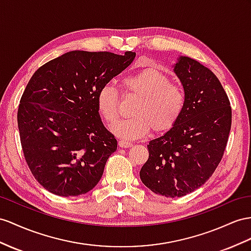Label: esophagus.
<instances>
[{
	"mask_svg": "<svg viewBox=\"0 0 251 251\" xmlns=\"http://www.w3.org/2000/svg\"><path fill=\"white\" fill-rule=\"evenodd\" d=\"M119 146L124 147V149H127V147H131L132 143L129 142V141H126V140H120L119 141Z\"/></svg>",
	"mask_w": 251,
	"mask_h": 251,
	"instance_id": "34e87169",
	"label": "esophagus"
}]
</instances>
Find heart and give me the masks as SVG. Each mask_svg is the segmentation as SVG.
<instances>
[{"label":"heart","mask_w":251,"mask_h":251,"mask_svg":"<svg viewBox=\"0 0 251 251\" xmlns=\"http://www.w3.org/2000/svg\"><path fill=\"white\" fill-rule=\"evenodd\" d=\"M125 93L139 96L130 119L122 120L111 127L115 136L133 140L147 136L153 128L157 132L171 129L181 117L185 105L183 89L171 83L164 73L146 68L126 76L122 80ZM96 108L108 124L119 117V93L112 82H106L96 93Z\"/></svg>","instance_id":"heart-1"}]
</instances>
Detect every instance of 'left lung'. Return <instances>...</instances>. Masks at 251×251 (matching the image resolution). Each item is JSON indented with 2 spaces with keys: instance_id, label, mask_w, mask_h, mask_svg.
Instances as JSON below:
<instances>
[{
  "instance_id": "left-lung-1",
  "label": "left lung",
  "mask_w": 251,
  "mask_h": 251,
  "mask_svg": "<svg viewBox=\"0 0 251 251\" xmlns=\"http://www.w3.org/2000/svg\"><path fill=\"white\" fill-rule=\"evenodd\" d=\"M173 67L184 90L183 112L168 132L147 145L150 157L140 178L156 194L174 198L195 191L213 174L226 149L232 114L211 70L185 56Z\"/></svg>"
}]
</instances>
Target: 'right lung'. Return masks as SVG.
<instances>
[{
	"label": "right lung",
	"mask_w": 251,
	"mask_h": 251,
	"mask_svg": "<svg viewBox=\"0 0 251 251\" xmlns=\"http://www.w3.org/2000/svg\"><path fill=\"white\" fill-rule=\"evenodd\" d=\"M134 57L72 50L31 76L19 105L18 127L31 174L49 192L78 196L100 180L118 142L100 120L96 93Z\"/></svg>",
	"instance_id": "1"
}]
</instances>
